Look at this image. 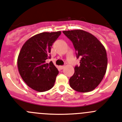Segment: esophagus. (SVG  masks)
<instances>
[{"mask_svg":"<svg viewBox=\"0 0 122 122\" xmlns=\"http://www.w3.org/2000/svg\"><path fill=\"white\" fill-rule=\"evenodd\" d=\"M60 69H61V70H62V69H63L64 68V66H60Z\"/></svg>","mask_w":122,"mask_h":122,"instance_id":"1","label":"esophagus"}]
</instances>
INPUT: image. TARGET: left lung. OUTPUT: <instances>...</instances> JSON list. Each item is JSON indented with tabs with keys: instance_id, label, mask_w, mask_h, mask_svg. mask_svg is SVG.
Segmentation results:
<instances>
[{
	"instance_id": "obj_1",
	"label": "left lung",
	"mask_w": 122,
	"mask_h": 122,
	"mask_svg": "<svg viewBox=\"0 0 122 122\" xmlns=\"http://www.w3.org/2000/svg\"><path fill=\"white\" fill-rule=\"evenodd\" d=\"M76 50L80 65L75 67L69 79L71 87L80 92H88L101 83L106 72L107 58L106 49L94 35L82 30L63 31Z\"/></svg>"
}]
</instances>
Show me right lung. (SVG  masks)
<instances>
[{"mask_svg":"<svg viewBox=\"0 0 122 122\" xmlns=\"http://www.w3.org/2000/svg\"><path fill=\"white\" fill-rule=\"evenodd\" d=\"M44 32L36 35L25 42L17 58L19 72L24 82L35 91L45 92L53 87L59 72L50 58L53 42L61 35Z\"/></svg>","mask_w":122,"mask_h":122,"instance_id":"add662e5","label":"right lung"}]
</instances>
